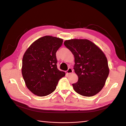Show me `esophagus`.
Segmentation results:
<instances>
[{
  "instance_id": "1",
  "label": "esophagus",
  "mask_w": 126,
  "mask_h": 126,
  "mask_svg": "<svg viewBox=\"0 0 126 126\" xmlns=\"http://www.w3.org/2000/svg\"><path fill=\"white\" fill-rule=\"evenodd\" d=\"M73 72V70H72L71 68H68V69L67 70V71H66V72H67V74H71L72 72Z\"/></svg>"
}]
</instances>
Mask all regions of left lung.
<instances>
[{"label": "left lung", "instance_id": "8db88e82", "mask_svg": "<svg viewBox=\"0 0 126 126\" xmlns=\"http://www.w3.org/2000/svg\"><path fill=\"white\" fill-rule=\"evenodd\" d=\"M64 45L75 57L74 69L78 81L72 84L76 93L91 97L104 87L109 75L108 61L101 49L87 39L66 40Z\"/></svg>", "mask_w": 126, "mask_h": 126}]
</instances>
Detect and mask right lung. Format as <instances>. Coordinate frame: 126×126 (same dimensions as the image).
Here are the masks:
<instances>
[{"label":"right lung","instance_id":"obj_1","mask_svg":"<svg viewBox=\"0 0 126 126\" xmlns=\"http://www.w3.org/2000/svg\"><path fill=\"white\" fill-rule=\"evenodd\" d=\"M63 42L59 38L46 36L33 42L24 54L22 77L28 89L38 96L54 92L59 80L65 76L57 66L56 52Z\"/></svg>","mask_w":126,"mask_h":126}]
</instances>
